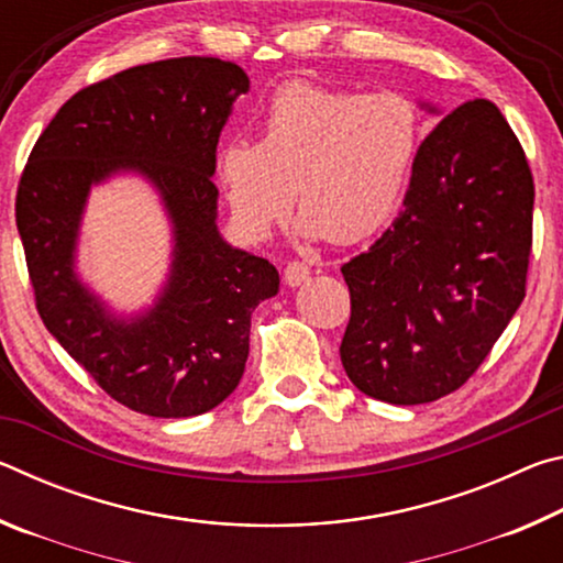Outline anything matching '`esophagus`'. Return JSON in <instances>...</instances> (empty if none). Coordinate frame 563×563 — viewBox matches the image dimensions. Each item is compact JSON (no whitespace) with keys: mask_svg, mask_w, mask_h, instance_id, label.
Segmentation results:
<instances>
[{"mask_svg":"<svg viewBox=\"0 0 563 563\" xmlns=\"http://www.w3.org/2000/svg\"><path fill=\"white\" fill-rule=\"evenodd\" d=\"M310 278V268L300 261H292L288 263V268H285V283L290 285V288H298L305 280Z\"/></svg>","mask_w":563,"mask_h":563,"instance_id":"esophagus-1","label":"esophagus"}]
</instances>
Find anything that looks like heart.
I'll return each mask as SVG.
<instances>
[{"mask_svg": "<svg viewBox=\"0 0 563 563\" xmlns=\"http://www.w3.org/2000/svg\"><path fill=\"white\" fill-rule=\"evenodd\" d=\"M419 148V111L402 93L373 97L290 81L263 113L261 141H231L216 158L233 223L263 241L290 213L308 235L357 243L387 223Z\"/></svg>", "mask_w": 563, "mask_h": 563, "instance_id": "b5f03b06", "label": "heart"}]
</instances>
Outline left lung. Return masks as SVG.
Here are the masks:
<instances>
[{"label": "left lung", "instance_id": "8db88e82", "mask_svg": "<svg viewBox=\"0 0 563 563\" xmlns=\"http://www.w3.org/2000/svg\"><path fill=\"white\" fill-rule=\"evenodd\" d=\"M531 211V170L501 111L474 99L446 113L417 151L402 213L342 265L340 360L360 393L424 405L476 373L527 295Z\"/></svg>", "mask_w": 563, "mask_h": 563}]
</instances>
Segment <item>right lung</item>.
I'll return each instance as SVG.
<instances>
[{"mask_svg":"<svg viewBox=\"0 0 563 563\" xmlns=\"http://www.w3.org/2000/svg\"><path fill=\"white\" fill-rule=\"evenodd\" d=\"M238 64L180 56L113 74L64 103L36 141L16 190L36 310L109 397L148 417H196L241 383L251 316L278 292V271L218 231L216 146ZM136 173L157 188L175 233L172 271L148 311L121 319L75 275L91 185Z\"/></svg>","mask_w":563,"mask_h":563,"instance_id":"add662e5","label":"right lung"}]
</instances>
